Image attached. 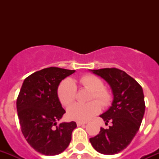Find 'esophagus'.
<instances>
[{"label": "esophagus", "instance_id": "esophagus-1", "mask_svg": "<svg viewBox=\"0 0 159 159\" xmlns=\"http://www.w3.org/2000/svg\"><path fill=\"white\" fill-rule=\"evenodd\" d=\"M86 124V122H82V121H77V126H81L82 125H85Z\"/></svg>", "mask_w": 159, "mask_h": 159}]
</instances>
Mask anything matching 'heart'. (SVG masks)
<instances>
[{
	"label": "heart",
	"instance_id": "b5f03b06",
	"mask_svg": "<svg viewBox=\"0 0 159 159\" xmlns=\"http://www.w3.org/2000/svg\"><path fill=\"white\" fill-rule=\"evenodd\" d=\"M78 82L82 87L92 92L90 96L92 102L88 104H73L68 107L67 115L68 118L73 120L87 121L101 111L100 104L103 106L111 104L112 97L108 90L104 87L102 80L94 75H84L80 77ZM57 97L62 106H67L73 103L77 97V87L74 82L70 79L62 81L57 88Z\"/></svg>",
	"mask_w": 159,
	"mask_h": 159
}]
</instances>
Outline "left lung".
Masks as SVG:
<instances>
[{"label": "left lung", "instance_id": "8db88e82", "mask_svg": "<svg viewBox=\"0 0 159 159\" xmlns=\"http://www.w3.org/2000/svg\"><path fill=\"white\" fill-rule=\"evenodd\" d=\"M92 71L108 82L114 100L108 111L100 116L111 125L102 127L90 142L97 152L112 155L125 149L139 129L145 111L143 89L133 77L116 67Z\"/></svg>", "mask_w": 159, "mask_h": 159}]
</instances>
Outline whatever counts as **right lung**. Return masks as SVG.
Segmentation results:
<instances>
[{
  "label": "right lung",
  "mask_w": 159,
  "mask_h": 159,
  "mask_svg": "<svg viewBox=\"0 0 159 159\" xmlns=\"http://www.w3.org/2000/svg\"><path fill=\"white\" fill-rule=\"evenodd\" d=\"M75 72L59 67H47L25 79L16 102L21 131L32 148L43 155H57L67 148L74 121L57 125L66 112L57 87L62 80Z\"/></svg>",
  "instance_id": "1"
}]
</instances>
